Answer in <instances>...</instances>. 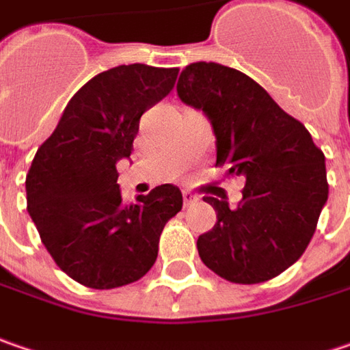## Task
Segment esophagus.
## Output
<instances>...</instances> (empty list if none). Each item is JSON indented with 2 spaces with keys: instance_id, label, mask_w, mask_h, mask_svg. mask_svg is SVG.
Instances as JSON below:
<instances>
[{
  "instance_id": "esophagus-1",
  "label": "esophagus",
  "mask_w": 350,
  "mask_h": 350,
  "mask_svg": "<svg viewBox=\"0 0 350 350\" xmlns=\"http://www.w3.org/2000/svg\"><path fill=\"white\" fill-rule=\"evenodd\" d=\"M182 198H184V205H186V207H190V205H193L196 202H198L196 193H191V191H184V193H182Z\"/></svg>"
}]
</instances>
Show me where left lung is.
<instances>
[{
	"label": "left lung",
	"instance_id": "left-lung-1",
	"mask_svg": "<svg viewBox=\"0 0 350 350\" xmlns=\"http://www.w3.org/2000/svg\"><path fill=\"white\" fill-rule=\"evenodd\" d=\"M176 90L184 103L209 117L217 139L215 164L247 180L237 207L204 198L217 223L198 239L200 258L235 284L278 276L315 233L329 193L325 154L304 123L239 70L193 62L182 70Z\"/></svg>",
	"mask_w": 350,
	"mask_h": 350
}]
</instances>
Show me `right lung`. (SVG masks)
<instances>
[{"mask_svg":"<svg viewBox=\"0 0 350 350\" xmlns=\"http://www.w3.org/2000/svg\"><path fill=\"white\" fill-rule=\"evenodd\" d=\"M178 68L129 64L101 72L68 101L25 180L27 209L54 262L72 280L111 290L143 278L182 191L162 184L123 204L117 160L131 157L141 115L176 84Z\"/></svg>","mask_w":350,"mask_h":350,"instance_id":"1","label":"right lung"}]
</instances>
